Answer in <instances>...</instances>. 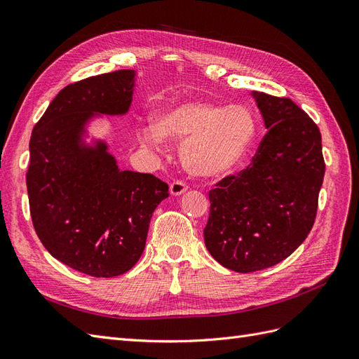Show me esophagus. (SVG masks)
<instances>
[{
    "label": "esophagus",
    "mask_w": 359,
    "mask_h": 359,
    "mask_svg": "<svg viewBox=\"0 0 359 359\" xmlns=\"http://www.w3.org/2000/svg\"><path fill=\"white\" fill-rule=\"evenodd\" d=\"M187 189H189L187 184L182 182V181H175L169 186V191H170L172 196H181L182 193L187 191Z\"/></svg>",
    "instance_id": "esophagus-1"
}]
</instances>
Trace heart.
I'll list each match as a JSON object with an SVG mask.
<instances>
[{
	"label": "heart",
	"mask_w": 359,
	"mask_h": 359,
	"mask_svg": "<svg viewBox=\"0 0 359 359\" xmlns=\"http://www.w3.org/2000/svg\"><path fill=\"white\" fill-rule=\"evenodd\" d=\"M257 137V121L243 104L184 100L156 112L153 124L140 128L144 142L158 147L181 140L178 156L191 177L211 180L241 165Z\"/></svg>",
	"instance_id": "obj_1"
}]
</instances>
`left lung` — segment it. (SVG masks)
<instances>
[{"label": "left lung", "instance_id": "8db88e82", "mask_svg": "<svg viewBox=\"0 0 359 359\" xmlns=\"http://www.w3.org/2000/svg\"><path fill=\"white\" fill-rule=\"evenodd\" d=\"M268 133L252 165L210 191L205 245L227 269L253 273L290 256L310 233L325 175L322 137L290 99L252 91Z\"/></svg>", "mask_w": 359, "mask_h": 359}]
</instances>
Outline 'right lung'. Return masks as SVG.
Listing matches in <instances>:
<instances>
[{
    "mask_svg": "<svg viewBox=\"0 0 359 359\" xmlns=\"http://www.w3.org/2000/svg\"><path fill=\"white\" fill-rule=\"evenodd\" d=\"M137 72L93 76L61 90L32 130L27 190L37 236L60 262L93 277L127 273L142 255L151 217L169 196L151 173L121 170L95 121L124 116Z\"/></svg>",
    "mask_w": 359,
    "mask_h": 359,
    "instance_id": "1",
    "label": "right lung"
}]
</instances>
